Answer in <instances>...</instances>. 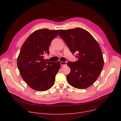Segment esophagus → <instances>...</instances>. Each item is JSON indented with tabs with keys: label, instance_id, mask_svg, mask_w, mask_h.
Segmentation results:
<instances>
[{
	"label": "esophagus",
	"instance_id": "esophagus-1",
	"mask_svg": "<svg viewBox=\"0 0 121 121\" xmlns=\"http://www.w3.org/2000/svg\"><path fill=\"white\" fill-rule=\"evenodd\" d=\"M60 64H61V66H65V65H66L67 62H66L61 61V62H60Z\"/></svg>",
	"mask_w": 121,
	"mask_h": 121
}]
</instances>
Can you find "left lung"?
Segmentation results:
<instances>
[{
    "mask_svg": "<svg viewBox=\"0 0 121 121\" xmlns=\"http://www.w3.org/2000/svg\"><path fill=\"white\" fill-rule=\"evenodd\" d=\"M59 35L72 54L77 53V61L67 63L70 68L66 76L68 84L78 89L89 87L98 78L104 65L99 43L90 32L80 28L60 30Z\"/></svg>",
    "mask_w": 121,
    "mask_h": 121,
    "instance_id": "8db88e82",
    "label": "left lung"
}]
</instances>
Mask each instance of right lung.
I'll return each instance as SVG.
<instances>
[{"label":"right lung","mask_w":121,"mask_h":121,"mask_svg":"<svg viewBox=\"0 0 121 121\" xmlns=\"http://www.w3.org/2000/svg\"><path fill=\"white\" fill-rule=\"evenodd\" d=\"M59 30L43 29L35 30L23 44L17 59V65L23 80L34 90L43 91L55 84L60 62H50L44 59L49 55L51 42Z\"/></svg>","instance_id":"obj_1"}]
</instances>
